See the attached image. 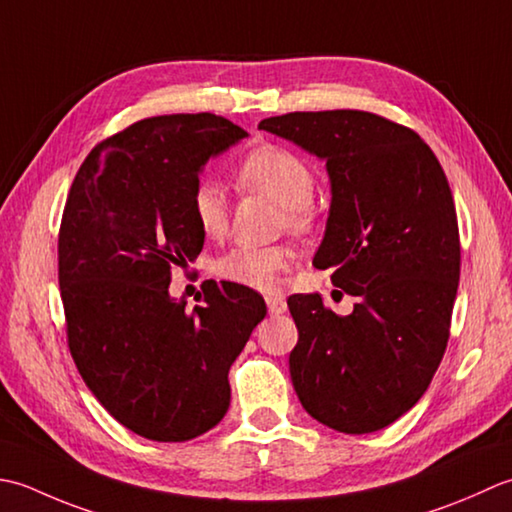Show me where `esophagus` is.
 <instances>
[{
	"instance_id": "obj_1",
	"label": "esophagus",
	"mask_w": 512,
	"mask_h": 512,
	"mask_svg": "<svg viewBox=\"0 0 512 512\" xmlns=\"http://www.w3.org/2000/svg\"><path fill=\"white\" fill-rule=\"evenodd\" d=\"M265 300H267V309L271 316H280L287 311V302L283 296H267Z\"/></svg>"
}]
</instances>
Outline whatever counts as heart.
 Wrapping results in <instances>:
<instances>
[{"instance_id": "b5f03b06", "label": "heart", "mask_w": 512, "mask_h": 512, "mask_svg": "<svg viewBox=\"0 0 512 512\" xmlns=\"http://www.w3.org/2000/svg\"><path fill=\"white\" fill-rule=\"evenodd\" d=\"M236 183L249 192H260L285 207L287 221L294 229H307L314 218L311 196L316 190V174L294 150L263 143L249 152L236 170ZM194 223L207 238L225 234L229 207L225 192L212 181L194 187L190 198ZM294 265V249L287 245H236L216 260L214 271L229 283L260 291L278 287V276Z\"/></svg>"}]
</instances>
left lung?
<instances>
[{"label":"left lung","instance_id":"8db88e82","mask_svg":"<svg viewBox=\"0 0 512 512\" xmlns=\"http://www.w3.org/2000/svg\"><path fill=\"white\" fill-rule=\"evenodd\" d=\"M258 128L327 161L331 210L314 267L358 296L349 316L318 294L289 296L298 400L333 431H380L429 389L451 333L460 229L446 174L420 134L373 112H289Z\"/></svg>","mask_w":512,"mask_h":512}]
</instances>
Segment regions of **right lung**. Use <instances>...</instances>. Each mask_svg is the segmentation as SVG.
Instances as JSON below:
<instances>
[{"instance_id": "1", "label": "right lung", "mask_w": 512, "mask_h": 512, "mask_svg": "<svg viewBox=\"0 0 512 512\" xmlns=\"http://www.w3.org/2000/svg\"><path fill=\"white\" fill-rule=\"evenodd\" d=\"M247 137L210 112L132 123L92 148L59 227L68 349L114 420L154 442H185L223 420L227 373L265 300L236 283L203 287L187 311L172 269L203 249L190 198L212 156Z\"/></svg>"}]
</instances>
